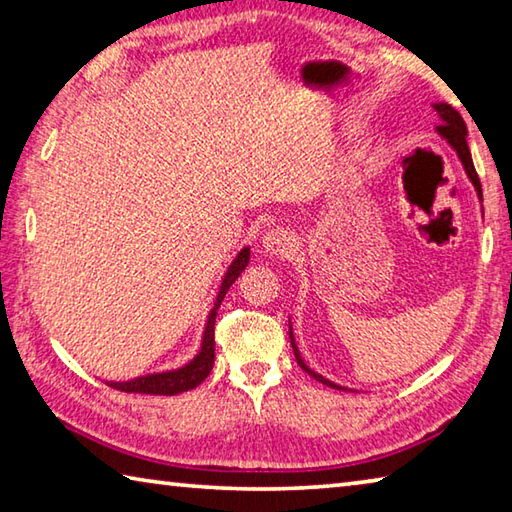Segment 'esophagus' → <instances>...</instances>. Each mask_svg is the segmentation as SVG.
<instances>
[{
  "mask_svg": "<svg viewBox=\"0 0 512 512\" xmlns=\"http://www.w3.org/2000/svg\"><path fill=\"white\" fill-rule=\"evenodd\" d=\"M295 248V239L288 230L284 228H273L268 230L262 237V250L268 257H288Z\"/></svg>",
  "mask_w": 512,
  "mask_h": 512,
  "instance_id": "esophagus-1",
  "label": "esophagus"
}]
</instances>
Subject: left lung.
<instances>
[{
	"label": "left lung",
	"instance_id": "obj_1",
	"mask_svg": "<svg viewBox=\"0 0 512 512\" xmlns=\"http://www.w3.org/2000/svg\"><path fill=\"white\" fill-rule=\"evenodd\" d=\"M432 107H434L436 114H439V120H441V123L436 125V134H439L441 138H445V141L450 143L452 150L457 152L459 161H461V165H463V170H466L468 179L472 181V185H475L479 201H483L479 176H477L475 163H472V156H470L468 143H466V136H468L466 123H463V118L459 116V111L454 109V107H450L448 102H436V105H432ZM288 338H291V347H293V353H295L297 365H300V367L306 371V374L313 376L315 380H318V383L327 385V387H333V389H345V387H340V385H336V383H331V380H327L324 376L315 374V371H313L309 365H306V362H304V360H302V356H300V349H297V345H295V338H293V329H291V324H288Z\"/></svg>",
	"mask_w": 512,
	"mask_h": 512
}]
</instances>
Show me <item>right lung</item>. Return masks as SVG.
I'll use <instances>...</instances> for the list:
<instances>
[{"label":"right lung","instance_id":"obj_1","mask_svg":"<svg viewBox=\"0 0 512 512\" xmlns=\"http://www.w3.org/2000/svg\"><path fill=\"white\" fill-rule=\"evenodd\" d=\"M248 259H250V248L244 246L239 250V255L232 259V264L228 266L224 280H221V286H219L215 306H212V311L208 313V322H206V329H203L201 349L197 356H194L190 362H185V365L179 369L161 371V374L138 376L132 380H125V383H114V380H111V383H107V385L114 389H120V392H127V394H154V396H174V394L188 392V389H194L197 385H201L212 371V365H215L217 309L221 306V300L226 297L232 282H235L241 275V271L248 266Z\"/></svg>","mask_w":512,"mask_h":512}]
</instances>
